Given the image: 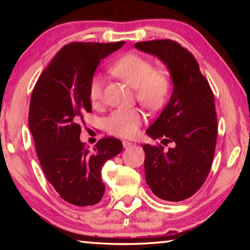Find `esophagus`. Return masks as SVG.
<instances>
[{"label": "esophagus", "mask_w": 250, "mask_h": 250, "mask_svg": "<svg viewBox=\"0 0 250 250\" xmlns=\"http://www.w3.org/2000/svg\"><path fill=\"white\" fill-rule=\"evenodd\" d=\"M122 143H124V147H125V149H129V147H131V146H133V143H131V142H129V141H124V142H122Z\"/></svg>", "instance_id": "34e87169"}]
</instances>
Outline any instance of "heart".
Here are the masks:
<instances>
[{
	"label": "heart",
	"instance_id": "b5f03b06",
	"mask_svg": "<svg viewBox=\"0 0 250 250\" xmlns=\"http://www.w3.org/2000/svg\"><path fill=\"white\" fill-rule=\"evenodd\" d=\"M111 73L135 88V97L142 105L151 110L162 108L172 89L170 71L166 68H154L150 59L135 53L125 54L110 66ZM104 83L99 75L90 79L88 96L92 105L103 100ZM143 115L137 108L117 109L105 119V128L110 133L120 138H132L142 125Z\"/></svg>",
	"mask_w": 250,
	"mask_h": 250
}]
</instances>
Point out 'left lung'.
Returning a JSON list of instances; mask_svg holds the SVG:
<instances>
[{
	"mask_svg": "<svg viewBox=\"0 0 250 250\" xmlns=\"http://www.w3.org/2000/svg\"><path fill=\"white\" fill-rule=\"evenodd\" d=\"M134 47L161 59L173 82L170 101L146 133L175 146L164 151L161 145L143 146L146 183L161 200L183 201L198 191L213 162L217 138L213 91L195 57L176 42H140Z\"/></svg>",
	"mask_w": 250,
	"mask_h": 250,
	"instance_id": "1",
	"label": "left lung"
}]
</instances>
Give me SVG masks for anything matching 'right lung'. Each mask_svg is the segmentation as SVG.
<instances>
[{
  "label": "right lung",
  "instance_id": "obj_1",
  "mask_svg": "<svg viewBox=\"0 0 250 250\" xmlns=\"http://www.w3.org/2000/svg\"><path fill=\"white\" fill-rule=\"evenodd\" d=\"M70 43L57 53L34 87L28 125L46 179L62 200L91 206L104 194L101 168L119 154L122 142L105 137L89 151L80 141L83 115L91 112L88 86L100 61L124 46Z\"/></svg>",
  "mask_w": 250,
  "mask_h": 250
}]
</instances>
